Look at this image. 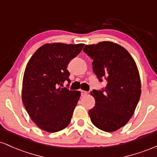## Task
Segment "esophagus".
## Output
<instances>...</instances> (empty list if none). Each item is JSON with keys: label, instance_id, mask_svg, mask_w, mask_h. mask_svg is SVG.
Instances as JSON below:
<instances>
[{"label": "esophagus", "instance_id": "esophagus-1", "mask_svg": "<svg viewBox=\"0 0 157 157\" xmlns=\"http://www.w3.org/2000/svg\"><path fill=\"white\" fill-rule=\"evenodd\" d=\"M81 95L82 96H84V95H86L88 94V91H83V90H81Z\"/></svg>", "mask_w": 157, "mask_h": 157}]
</instances>
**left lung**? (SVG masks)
Instances as JSON below:
<instances>
[{"label": "left lung", "mask_w": 157, "mask_h": 157, "mask_svg": "<svg viewBox=\"0 0 157 157\" xmlns=\"http://www.w3.org/2000/svg\"><path fill=\"white\" fill-rule=\"evenodd\" d=\"M83 52L93 60V71L105 88L94 89V107L89 114L100 130L113 132L129 121L141 95V81L137 66L128 52L109 41L86 45Z\"/></svg>", "instance_id": "left-lung-1"}]
</instances>
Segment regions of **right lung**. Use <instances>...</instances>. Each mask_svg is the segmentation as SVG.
Segmentation results:
<instances>
[{
    "label": "right lung",
    "instance_id": "add662e5",
    "mask_svg": "<svg viewBox=\"0 0 157 157\" xmlns=\"http://www.w3.org/2000/svg\"><path fill=\"white\" fill-rule=\"evenodd\" d=\"M83 46L82 44H44L26 65L22 101L30 118L42 130L57 132L71 122L80 92L59 86L66 80L70 82L67 66Z\"/></svg>",
    "mask_w": 157,
    "mask_h": 157
}]
</instances>
